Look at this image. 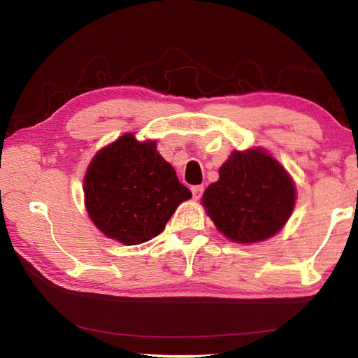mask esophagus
Wrapping results in <instances>:
<instances>
[{
	"label": "esophagus",
	"instance_id": "34e87169",
	"mask_svg": "<svg viewBox=\"0 0 358 358\" xmlns=\"http://www.w3.org/2000/svg\"><path fill=\"white\" fill-rule=\"evenodd\" d=\"M203 191H204L203 186H192V195H194V199H195V200H200L201 195H203Z\"/></svg>",
	"mask_w": 358,
	"mask_h": 358
}]
</instances>
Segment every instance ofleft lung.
Returning a JSON list of instances; mask_svg holds the SVG:
<instances>
[{
  "instance_id": "left-lung-1",
  "label": "left lung",
  "mask_w": 358,
  "mask_h": 358,
  "mask_svg": "<svg viewBox=\"0 0 358 358\" xmlns=\"http://www.w3.org/2000/svg\"><path fill=\"white\" fill-rule=\"evenodd\" d=\"M201 204L226 238L252 245L283 229L295 206L291 175L263 148L232 150Z\"/></svg>"
}]
</instances>
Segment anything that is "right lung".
<instances>
[{
  "label": "right lung",
  "mask_w": 358,
  "mask_h": 358,
  "mask_svg": "<svg viewBox=\"0 0 358 358\" xmlns=\"http://www.w3.org/2000/svg\"><path fill=\"white\" fill-rule=\"evenodd\" d=\"M89 218L106 237L134 246L162 234L180 203L192 196L157 143L134 134L100 149L83 181Z\"/></svg>",
  "instance_id": "obj_1"
}]
</instances>
